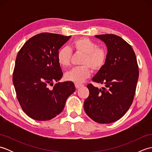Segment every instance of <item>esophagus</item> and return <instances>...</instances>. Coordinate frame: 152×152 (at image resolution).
Wrapping results in <instances>:
<instances>
[{"instance_id":"esophagus-1","label":"esophagus","mask_w":152,"mask_h":152,"mask_svg":"<svg viewBox=\"0 0 152 152\" xmlns=\"http://www.w3.org/2000/svg\"><path fill=\"white\" fill-rule=\"evenodd\" d=\"M83 86V84H81V83H75V87L76 89H78L80 88H81V87Z\"/></svg>"}]
</instances>
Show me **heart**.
<instances>
[{
	"mask_svg": "<svg viewBox=\"0 0 152 152\" xmlns=\"http://www.w3.org/2000/svg\"><path fill=\"white\" fill-rule=\"evenodd\" d=\"M70 46L76 53L83 55L81 62L83 66L67 71L64 78L68 81L82 83L91 75V69L97 71L104 65L107 59V50L104 48L99 47L95 42L88 38H79L73 40ZM71 56L72 52L69 48H61L57 54L58 63L61 66L67 67L70 64Z\"/></svg>",
	"mask_w": 152,
	"mask_h": 152,
	"instance_id": "heart-1",
	"label": "heart"
}]
</instances>
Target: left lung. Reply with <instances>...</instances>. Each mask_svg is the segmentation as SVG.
<instances>
[{"label":"left lung","mask_w":152,"mask_h":152,"mask_svg":"<svg viewBox=\"0 0 152 152\" xmlns=\"http://www.w3.org/2000/svg\"><path fill=\"white\" fill-rule=\"evenodd\" d=\"M104 42L108 56L104 65L92 78L104 84L99 89L87 86L89 95L83 104L89 117L99 124H110L121 118L133 101L138 79L134 51L123 38L115 34L95 36Z\"/></svg>","instance_id":"obj_1"}]
</instances>
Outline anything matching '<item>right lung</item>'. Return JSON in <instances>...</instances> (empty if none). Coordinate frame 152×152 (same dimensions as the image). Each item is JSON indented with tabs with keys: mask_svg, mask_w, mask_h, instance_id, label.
<instances>
[{
	"mask_svg": "<svg viewBox=\"0 0 152 152\" xmlns=\"http://www.w3.org/2000/svg\"><path fill=\"white\" fill-rule=\"evenodd\" d=\"M71 36L40 33L31 38L16 57L13 73L16 95L23 110L35 120H50L64 109L75 91L74 83L58 82L63 76L57 54Z\"/></svg>",
	"mask_w": 152,
	"mask_h": 152,
	"instance_id": "add662e5",
	"label": "right lung"
}]
</instances>
